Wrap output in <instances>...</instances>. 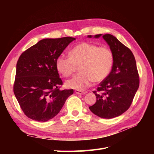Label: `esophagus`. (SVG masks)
Here are the masks:
<instances>
[{"label":"esophagus","instance_id":"obj_1","mask_svg":"<svg viewBox=\"0 0 154 154\" xmlns=\"http://www.w3.org/2000/svg\"><path fill=\"white\" fill-rule=\"evenodd\" d=\"M75 93L76 94H85V93L83 92V91H79V90H76L75 91Z\"/></svg>","mask_w":154,"mask_h":154}]
</instances>
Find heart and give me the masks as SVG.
Wrapping results in <instances>:
<instances>
[{
  "label": "heart",
  "mask_w": 154,
  "mask_h": 154,
  "mask_svg": "<svg viewBox=\"0 0 154 154\" xmlns=\"http://www.w3.org/2000/svg\"><path fill=\"white\" fill-rule=\"evenodd\" d=\"M114 55L110 48L83 42L69 51V56L61 54L55 65L59 73L65 77L71 76L79 67L81 73L65 83L72 89L83 90L92 82H102L110 73L114 65Z\"/></svg>",
  "instance_id": "b5f03b06"
}]
</instances>
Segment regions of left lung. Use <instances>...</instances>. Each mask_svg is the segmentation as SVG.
<instances>
[{
    "instance_id": "1",
    "label": "left lung",
    "mask_w": 154,
    "mask_h": 154,
    "mask_svg": "<svg viewBox=\"0 0 154 154\" xmlns=\"http://www.w3.org/2000/svg\"><path fill=\"white\" fill-rule=\"evenodd\" d=\"M100 35H95L94 38ZM103 38L113 51L114 65L110 74L93 91L97 101L89 109L95 115L109 119L129 109L139 87L140 79L132 51L112 35L104 34Z\"/></svg>"
}]
</instances>
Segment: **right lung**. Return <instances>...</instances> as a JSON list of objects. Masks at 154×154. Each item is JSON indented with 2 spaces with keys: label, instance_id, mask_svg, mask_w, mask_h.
<instances>
[{
  "label": "right lung",
  "instance_id": "1",
  "mask_svg": "<svg viewBox=\"0 0 154 154\" xmlns=\"http://www.w3.org/2000/svg\"><path fill=\"white\" fill-rule=\"evenodd\" d=\"M75 38L44 39L27 49L16 63L13 91L23 112L32 120L46 122L53 119L73 94L60 90L63 81L55 62Z\"/></svg>",
  "mask_w": 154,
  "mask_h": 154
}]
</instances>
